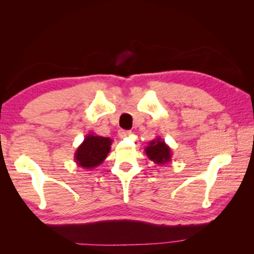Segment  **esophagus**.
<instances>
[{"mask_svg": "<svg viewBox=\"0 0 254 254\" xmlns=\"http://www.w3.org/2000/svg\"><path fill=\"white\" fill-rule=\"evenodd\" d=\"M131 134V131H127V130H120L119 131V135L121 137H124V136H127Z\"/></svg>", "mask_w": 254, "mask_h": 254, "instance_id": "obj_1", "label": "esophagus"}]
</instances>
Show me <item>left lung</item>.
<instances>
[{"label":"left lung","instance_id":"1","mask_svg":"<svg viewBox=\"0 0 254 254\" xmlns=\"http://www.w3.org/2000/svg\"><path fill=\"white\" fill-rule=\"evenodd\" d=\"M144 152L150 160L159 166L166 165V163L170 162L171 156H173L170 147L160 136H157L156 139L150 141L144 149Z\"/></svg>","mask_w":254,"mask_h":254}]
</instances>
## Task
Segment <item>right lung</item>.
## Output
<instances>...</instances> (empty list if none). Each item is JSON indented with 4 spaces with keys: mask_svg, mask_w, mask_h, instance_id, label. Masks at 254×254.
<instances>
[{
    "mask_svg": "<svg viewBox=\"0 0 254 254\" xmlns=\"http://www.w3.org/2000/svg\"><path fill=\"white\" fill-rule=\"evenodd\" d=\"M112 141L113 140L111 137L89 133L75 152L74 158L77 166L84 169L96 168L106 159L111 150Z\"/></svg>",
    "mask_w": 254,
    "mask_h": 254,
    "instance_id": "1",
    "label": "right lung"
}]
</instances>
